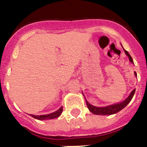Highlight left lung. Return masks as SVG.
<instances>
[{"instance_id":"left-lung-1","label":"left lung","mask_w":147,"mask_h":147,"mask_svg":"<svg viewBox=\"0 0 147 147\" xmlns=\"http://www.w3.org/2000/svg\"><path fill=\"white\" fill-rule=\"evenodd\" d=\"M124 52H125L126 55L129 57V61L131 63H133V60L131 58V55L129 54L127 50H125L124 49ZM135 89L134 90H132V92H131V94H129L128 97L124 100V102H121V103H118L116 104V105H110V106L108 107H97L92 106V105H90L87 100H85L86 101V104H87V106L88 107L89 110L92 112V113L94 114V115H113V114H116L118 112H119L120 110L123 109V108L125 107L129 103L130 101L132 99L133 96H134V93H135Z\"/></svg>"}]
</instances>
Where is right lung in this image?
<instances>
[{
  "instance_id": "add662e5",
  "label": "right lung",
  "mask_w": 147,
  "mask_h": 147,
  "mask_svg": "<svg viewBox=\"0 0 147 147\" xmlns=\"http://www.w3.org/2000/svg\"><path fill=\"white\" fill-rule=\"evenodd\" d=\"M62 112H63V107L60 108L57 111L53 112V113L49 114V115H29L31 117H32L33 118L39 120H45V119H55V118H57L58 117H60V115H61Z\"/></svg>"
}]
</instances>
